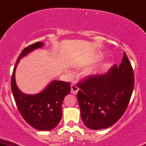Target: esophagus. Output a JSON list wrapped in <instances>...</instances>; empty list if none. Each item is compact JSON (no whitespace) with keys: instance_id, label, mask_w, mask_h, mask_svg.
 <instances>
[{"instance_id":"esophagus-1","label":"esophagus","mask_w":146,"mask_h":146,"mask_svg":"<svg viewBox=\"0 0 146 146\" xmlns=\"http://www.w3.org/2000/svg\"><path fill=\"white\" fill-rule=\"evenodd\" d=\"M78 91H79V88H78L77 86H76L75 84H72L71 85V93L74 95H76L78 93Z\"/></svg>"}]
</instances>
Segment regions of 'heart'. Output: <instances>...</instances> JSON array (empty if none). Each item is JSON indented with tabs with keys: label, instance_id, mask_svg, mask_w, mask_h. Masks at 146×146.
Returning a JSON list of instances; mask_svg holds the SVG:
<instances>
[{
	"label": "heart",
	"instance_id": "1",
	"mask_svg": "<svg viewBox=\"0 0 146 146\" xmlns=\"http://www.w3.org/2000/svg\"><path fill=\"white\" fill-rule=\"evenodd\" d=\"M103 58V55H102L100 52H98V53L96 55L95 59H94V61L100 60ZM110 66L111 64H110V63H105V64H103L102 65H100V67H98V68H96L92 70H90V71L88 72V75H89V76H96V75L100 74L105 72L106 70H108V69L110 68Z\"/></svg>",
	"mask_w": 146,
	"mask_h": 146
}]
</instances>
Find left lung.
I'll list each match as a JSON object with an SVG mask.
<instances>
[{"mask_svg": "<svg viewBox=\"0 0 146 146\" xmlns=\"http://www.w3.org/2000/svg\"><path fill=\"white\" fill-rule=\"evenodd\" d=\"M134 74L125 52L119 67L90 76L78 84L77 99L84 125L93 130L117 122L127 109L134 86Z\"/></svg>", "mask_w": 146, "mask_h": 146, "instance_id": "obj_1", "label": "left lung"}]
</instances>
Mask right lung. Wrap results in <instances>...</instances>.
Segmentation results:
<instances>
[{"label":"right lung","mask_w":146,"mask_h":146,"mask_svg":"<svg viewBox=\"0 0 146 146\" xmlns=\"http://www.w3.org/2000/svg\"><path fill=\"white\" fill-rule=\"evenodd\" d=\"M43 45V42H37L22 51L13 70L11 88L18 110L25 121L38 130L50 131L55 128L62 119V104L71 91L70 84L53 80L38 94H26L19 89L15 80L16 67L19 60Z\"/></svg>","instance_id":"1"}]
</instances>
